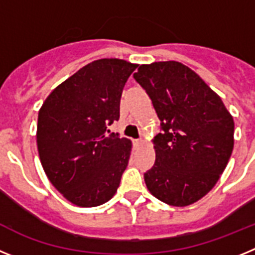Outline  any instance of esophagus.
Listing matches in <instances>:
<instances>
[{
  "instance_id": "obj_1",
  "label": "esophagus",
  "mask_w": 255,
  "mask_h": 255,
  "mask_svg": "<svg viewBox=\"0 0 255 255\" xmlns=\"http://www.w3.org/2000/svg\"><path fill=\"white\" fill-rule=\"evenodd\" d=\"M135 145H138V147H140V145H143V139H136V140H134Z\"/></svg>"
}]
</instances>
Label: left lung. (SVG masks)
Returning a JSON list of instances; mask_svg holds the SVG:
<instances>
[{"label": "left lung", "mask_w": 255, "mask_h": 255, "mask_svg": "<svg viewBox=\"0 0 255 255\" xmlns=\"http://www.w3.org/2000/svg\"><path fill=\"white\" fill-rule=\"evenodd\" d=\"M134 79L161 120L153 139L155 162L144 173L150 194L170 206L195 203L226 168L234 148V120L220 96L176 61L140 65Z\"/></svg>", "instance_id": "obj_1"}]
</instances>
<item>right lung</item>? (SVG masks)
<instances>
[{
    "label": "right lung",
    "instance_id": "right-lung-1",
    "mask_svg": "<svg viewBox=\"0 0 255 255\" xmlns=\"http://www.w3.org/2000/svg\"><path fill=\"white\" fill-rule=\"evenodd\" d=\"M136 67L119 58L93 61L55 88L40 107V163L52 185L75 206H101L120 185L131 141L107 135V126L120 119L123 89Z\"/></svg>",
    "mask_w": 255,
    "mask_h": 255
}]
</instances>
